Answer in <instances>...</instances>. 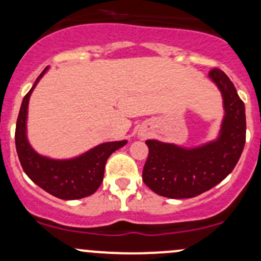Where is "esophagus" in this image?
<instances>
[{"label": "esophagus", "mask_w": 261, "mask_h": 261, "mask_svg": "<svg viewBox=\"0 0 261 261\" xmlns=\"http://www.w3.org/2000/svg\"><path fill=\"white\" fill-rule=\"evenodd\" d=\"M139 137H141V138H144L145 134H144V133H141V134H139Z\"/></svg>", "instance_id": "34e87169"}]
</instances>
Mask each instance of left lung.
<instances>
[{"instance_id": "1", "label": "left lung", "mask_w": 261, "mask_h": 261, "mask_svg": "<svg viewBox=\"0 0 261 261\" xmlns=\"http://www.w3.org/2000/svg\"><path fill=\"white\" fill-rule=\"evenodd\" d=\"M209 78L223 97L224 118L215 141L194 148L148 139L149 148L143 168V181L162 197L194 198L219 184L231 173L245 144L246 120L244 102L229 77L220 69Z\"/></svg>"}]
</instances>
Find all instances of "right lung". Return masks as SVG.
<instances>
[{
    "label": "right lung",
    "mask_w": 261,
    "mask_h": 261,
    "mask_svg": "<svg viewBox=\"0 0 261 261\" xmlns=\"http://www.w3.org/2000/svg\"><path fill=\"white\" fill-rule=\"evenodd\" d=\"M48 67L38 75L35 85L22 100L16 124V149L24 173L33 183L63 200H74L92 195L103 181L107 159L112 153L127 144V141L107 142L71 159H53L41 155L27 139V114L33 89Z\"/></svg>",
    "instance_id": "add662e5"
}]
</instances>
